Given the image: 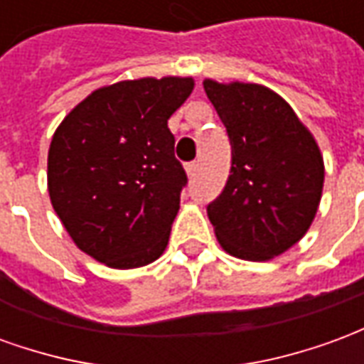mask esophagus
Listing matches in <instances>:
<instances>
[{
	"label": "esophagus",
	"mask_w": 364,
	"mask_h": 364,
	"mask_svg": "<svg viewBox=\"0 0 364 364\" xmlns=\"http://www.w3.org/2000/svg\"><path fill=\"white\" fill-rule=\"evenodd\" d=\"M197 171H198V164H197V161H191V164H187V175H189L191 179H193V177L197 175Z\"/></svg>",
	"instance_id": "34e87169"
}]
</instances>
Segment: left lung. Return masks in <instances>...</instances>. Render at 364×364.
<instances>
[{
	"mask_svg": "<svg viewBox=\"0 0 364 364\" xmlns=\"http://www.w3.org/2000/svg\"><path fill=\"white\" fill-rule=\"evenodd\" d=\"M206 97L232 146L226 187L206 206L220 245L234 257L267 261L304 236L323 187L314 136L274 91L205 80Z\"/></svg>",
	"mask_w": 364,
	"mask_h": 364,
	"instance_id": "obj_1",
	"label": "left lung"
}]
</instances>
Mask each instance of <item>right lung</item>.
<instances>
[{"instance_id": "1", "label": "right lung", "mask_w": 364, "mask_h": 364, "mask_svg": "<svg viewBox=\"0 0 364 364\" xmlns=\"http://www.w3.org/2000/svg\"><path fill=\"white\" fill-rule=\"evenodd\" d=\"M191 77H142L93 91L62 120L48 150V193L75 245L114 269L166 250L187 173L167 120Z\"/></svg>"}]
</instances>
